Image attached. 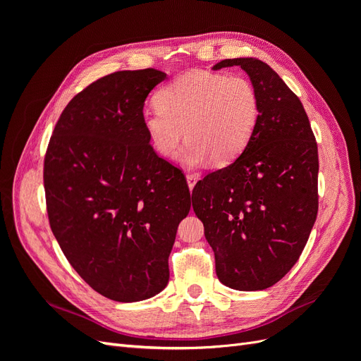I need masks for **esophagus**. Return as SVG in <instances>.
Masks as SVG:
<instances>
[{"label": "esophagus", "instance_id": "1", "mask_svg": "<svg viewBox=\"0 0 361 361\" xmlns=\"http://www.w3.org/2000/svg\"><path fill=\"white\" fill-rule=\"evenodd\" d=\"M197 176H195V174H187V182H188V188L190 190H192L194 188V185H195V182H197Z\"/></svg>", "mask_w": 361, "mask_h": 361}]
</instances>
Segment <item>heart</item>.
<instances>
[{
    "instance_id": "1",
    "label": "heart",
    "mask_w": 361,
    "mask_h": 361,
    "mask_svg": "<svg viewBox=\"0 0 361 361\" xmlns=\"http://www.w3.org/2000/svg\"><path fill=\"white\" fill-rule=\"evenodd\" d=\"M157 110L143 114V128L158 154L173 159L182 152L187 167L211 159L227 166L253 138L260 117L256 87L245 76L211 72H188L157 92Z\"/></svg>"
}]
</instances>
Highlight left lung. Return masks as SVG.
Returning <instances> with one entry per match:
<instances>
[{
    "mask_svg": "<svg viewBox=\"0 0 361 361\" xmlns=\"http://www.w3.org/2000/svg\"><path fill=\"white\" fill-rule=\"evenodd\" d=\"M260 99L250 145L231 166L199 180L192 209L214 250L216 277L236 290L276 285L297 264L318 215V145L298 96L259 59H228Z\"/></svg>",
    "mask_w": 361,
    "mask_h": 361,
    "instance_id": "obj_1",
    "label": "left lung"
}]
</instances>
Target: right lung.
I'll use <instances>...</instances> for the list:
<instances>
[{
	"label": "right lung",
	"instance_id": "add662e5",
	"mask_svg": "<svg viewBox=\"0 0 361 361\" xmlns=\"http://www.w3.org/2000/svg\"><path fill=\"white\" fill-rule=\"evenodd\" d=\"M166 78L143 69L92 82L63 110L45 157L54 236L87 285L118 302L167 286L178 226L191 209L182 171L155 154L143 128L146 97Z\"/></svg>",
	"mask_w": 361,
	"mask_h": 361
}]
</instances>
